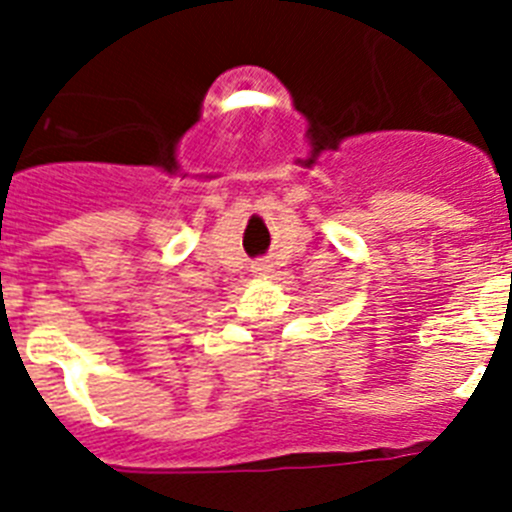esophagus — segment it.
<instances>
[{"instance_id":"1","label":"esophagus","mask_w":512,"mask_h":512,"mask_svg":"<svg viewBox=\"0 0 512 512\" xmlns=\"http://www.w3.org/2000/svg\"><path fill=\"white\" fill-rule=\"evenodd\" d=\"M251 271H253V274H259V277H266V274L271 271V264H269V261H253Z\"/></svg>"}]
</instances>
